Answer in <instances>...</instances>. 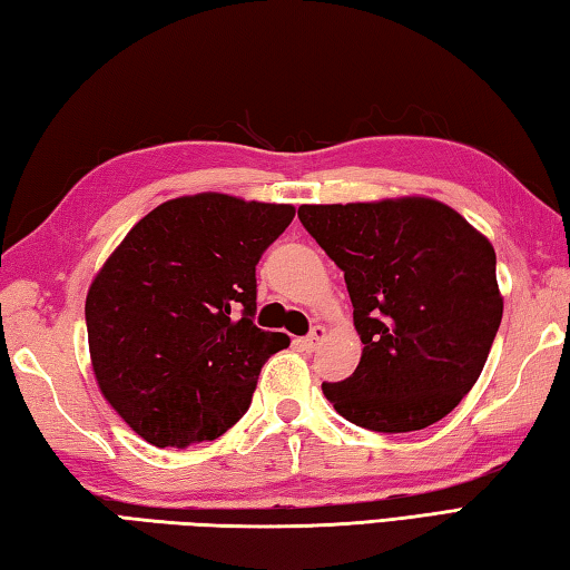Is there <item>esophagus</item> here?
<instances>
[{
    "label": "esophagus",
    "mask_w": 570,
    "mask_h": 570,
    "mask_svg": "<svg viewBox=\"0 0 570 570\" xmlns=\"http://www.w3.org/2000/svg\"><path fill=\"white\" fill-rule=\"evenodd\" d=\"M322 337H325V327H322V325H315V327H313V332H309L307 337L299 340V347L307 350V352H313V350L320 345V340H322Z\"/></svg>",
    "instance_id": "obj_1"
}]
</instances>
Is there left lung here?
<instances>
[{"label":"left lung","mask_w":570,"mask_h":570,"mask_svg":"<svg viewBox=\"0 0 570 570\" xmlns=\"http://www.w3.org/2000/svg\"><path fill=\"white\" fill-rule=\"evenodd\" d=\"M297 218L345 273L364 345L347 380L322 382L327 400L384 434L444 419L476 384L501 325L491 243L432 198L299 206Z\"/></svg>","instance_id":"obj_1"}]
</instances>
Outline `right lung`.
<instances>
[{
	"instance_id": "add662e5",
	"label": "right lung",
	"mask_w": 570,
	"mask_h": 570,
	"mask_svg": "<svg viewBox=\"0 0 570 570\" xmlns=\"http://www.w3.org/2000/svg\"><path fill=\"white\" fill-rule=\"evenodd\" d=\"M293 206L198 193L160 203L86 295L96 382L154 446L210 442L248 412L265 360L289 345L255 325V265Z\"/></svg>"
}]
</instances>
